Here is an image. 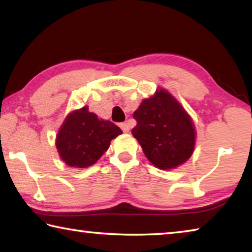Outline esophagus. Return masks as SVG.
Segmentation results:
<instances>
[{
    "mask_svg": "<svg viewBox=\"0 0 252 252\" xmlns=\"http://www.w3.org/2000/svg\"><path fill=\"white\" fill-rule=\"evenodd\" d=\"M120 127H121L123 132H129L130 131V126H129V123H126V122L121 123Z\"/></svg>",
    "mask_w": 252,
    "mask_h": 252,
    "instance_id": "esophagus-1",
    "label": "esophagus"
}]
</instances>
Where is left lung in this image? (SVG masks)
Instances as JSON below:
<instances>
[{
	"label": "left lung",
	"mask_w": 252,
	"mask_h": 252,
	"mask_svg": "<svg viewBox=\"0 0 252 252\" xmlns=\"http://www.w3.org/2000/svg\"><path fill=\"white\" fill-rule=\"evenodd\" d=\"M133 118L136 126L132 134L157 168H177L192 155L195 141L193 123L169 92L159 89L150 99L143 100Z\"/></svg>",
	"instance_id": "1"
}]
</instances>
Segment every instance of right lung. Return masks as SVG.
Masks as SVG:
<instances>
[{
    "mask_svg": "<svg viewBox=\"0 0 252 252\" xmlns=\"http://www.w3.org/2000/svg\"><path fill=\"white\" fill-rule=\"evenodd\" d=\"M121 133L118 126L99 119L83 106L65 119L57 135V149L67 165L87 168L94 164L109 149L111 140Z\"/></svg>",
    "mask_w": 252,
    "mask_h": 252,
    "instance_id": "1",
    "label": "right lung"
}]
</instances>
